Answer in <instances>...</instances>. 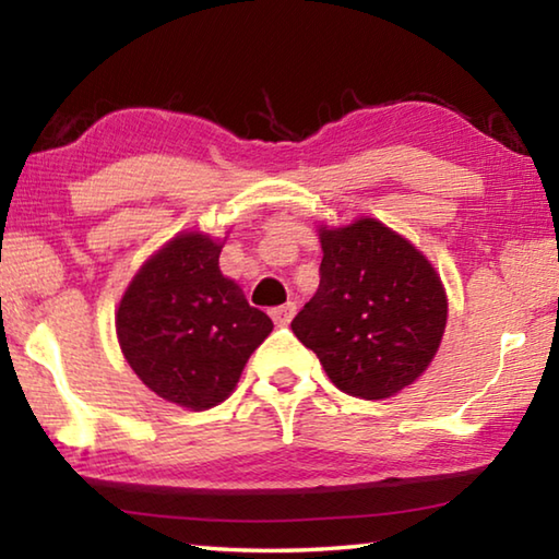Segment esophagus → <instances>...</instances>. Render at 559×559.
Instances as JSON below:
<instances>
[{
	"label": "esophagus",
	"mask_w": 559,
	"mask_h": 559,
	"mask_svg": "<svg viewBox=\"0 0 559 559\" xmlns=\"http://www.w3.org/2000/svg\"><path fill=\"white\" fill-rule=\"evenodd\" d=\"M293 316H296V302H286V306H278L271 310V318L276 325H288Z\"/></svg>",
	"instance_id": "obj_1"
}]
</instances>
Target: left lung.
<instances>
[{
	"instance_id": "obj_1",
	"label": "left lung",
	"mask_w": 559,
	"mask_h": 559,
	"mask_svg": "<svg viewBox=\"0 0 559 559\" xmlns=\"http://www.w3.org/2000/svg\"><path fill=\"white\" fill-rule=\"evenodd\" d=\"M320 286L293 318L340 392L386 400L414 384L437 357L449 300L431 261L390 226L359 216L320 224Z\"/></svg>"
}]
</instances>
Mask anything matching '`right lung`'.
Segmentation results:
<instances>
[{
    "instance_id": "add662e5",
    "label": "right lung",
    "mask_w": 559,
    "mask_h": 559,
    "mask_svg": "<svg viewBox=\"0 0 559 559\" xmlns=\"http://www.w3.org/2000/svg\"><path fill=\"white\" fill-rule=\"evenodd\" d=\"M226 239L179 231L128 283L116 310L122 355L163 400L204 412L236 390L271 318L219 269Z\"/></svg>"
}]
</instances>
